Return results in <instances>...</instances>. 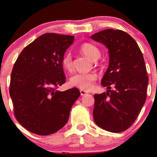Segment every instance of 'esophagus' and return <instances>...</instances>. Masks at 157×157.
<instances>
[{
  "label": "esophagus",
  "mask_w": 157,
  "mask_h": 157,
  "mask_svg": "<svg viewBox=\"0 0 157 157\" xmlns=\"http://www.w3.org/2000/svg\"><path fill=\"white\" fill-rule=\"evenodd\" d=\"M80 94L82 95V96H84V95L87 94H88L87 91H84V90H82V89H80Z\"/></svg>",
  "instance_id": "esophagus-1"
}]
</instances>
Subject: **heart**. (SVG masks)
Masks as SVG:
<instances>
[{
	"mask_svg": "<svg viewBox=\"0 0 157 157\" xmlns=\"http://www.w3.org/2000/svg\"><path fill=\"white\" fill-rule=\"evenodd\" d=\"M80 51L90 60H97L101 55L100 48L90 43H83L80 46ZM61 65L66 71H72L73 63L71 54L66 53L61 59ZM97 75L95 73H79L70 78L69 83L71 86L77 87L84 91H89L93 88L94 82L97 80Z\"/></svg>",
	"mask_w": 157,
	"mask_h": 157,
	"instance_id": "1",
	"label": "heart"
}]
</instances>
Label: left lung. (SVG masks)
Segmentation results:
<instances>
[{
	"label": "left lung",
	"instance_id": "8db88e82",
	"mask_svg": "<svg viewBox=\"0 0 157 157\" xmlns=\"http://www.w3.org/2000/svg\"><path fill=\"white\" fill-rule=\"evenodd\" d=\"M91 38L103 44L109 53L101 81L109 90L94 96V120L104 130L122 132L134 123L146 100L148 76L144 57L134 39L122 30H102Z\"/></svg>",
	"mask_w": 157,
	"mask_h": 157
}]
</instances>
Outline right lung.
<instances>
[{
    "label": "right lung",
    "mask_w": 157,
    "mask_h": 157,
    "mask_svg": "<svg viewBox=\"0 0 157 157\" xmlns=\"http://www.w3.org/2000/svg\"><path fill=\"white\" fill-rule=\"evenodd\" d=\"M75 37L46 33L23 49L11 73L10 94L16 120L30 132L52 134L68 122L78 89L57 91L66 82L61 59Z\"/></svg>",
    "instance_id": "right-lung-1"
}]
</instances>
